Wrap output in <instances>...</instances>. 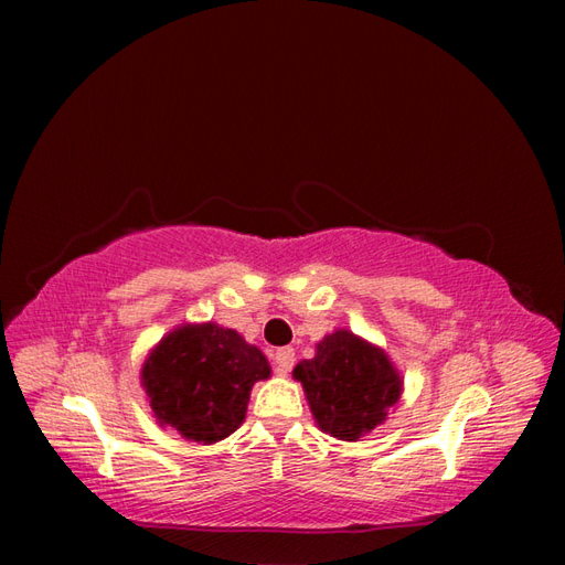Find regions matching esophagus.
Masks as SVG:
<instances>
[{
  "instance_id": "esophagus-1",
  "label": "esophagus",
  "mask_w": 565,
  "mask_h": 565,
  "mask_svg": "<svg viewBox=\"0 0 565 565\" xmlns=\"http://www.w3.org/2000/svg\"><path fill=\"white\" fill-rule=\"evenodd\" d=\"M273 367H276L280 377H285V374L295 367V349H278L276 355H273Z\"/></svg>"
}]
</instances>
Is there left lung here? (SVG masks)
<instances>
[{"mask_svg": "<svg viewBox=\"0 0 565 565\" xmlns=\"http://www.w3.org/2000/svg\"><path fill=\"white\" fill-rule=\"evenodd\" d=\"M292 377L301 382L316 424L339 440H358L380 426L401 401L403 377L384 349L351 330H334L316 344Z\"/></svg>", "mask_w": 565, "mask_h": 565, "instance_id": "8db88e82", "label": "left lung"}]
</instances>
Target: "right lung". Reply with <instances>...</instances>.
I'll return each instance as SVG.
<instances>
[{
	"instance_id": "1",
	"label": "right lung",
	"mask_w": 565,
	"mask_h": 565,
	"mask_svg": "<svg viewBox=\"0 0 565 565\" xmlns=\"http://www.w3.org/2000/svg\"><path fill=\"white\" fill-rule=\"evenodd\" d=\"M270 377L266 355L216 322H183L141 367V386L160 426L212 446L245 422L252 386Z\"/></svg>"
}]
</instances>
